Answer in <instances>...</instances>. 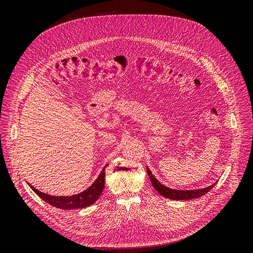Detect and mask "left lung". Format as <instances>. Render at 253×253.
Returning <instances> with one entry per match:
<instances>
[{
    "instance_id": "obj_1",
    "label": "left lung",
    "mask_w": 253,
    "mask_h": 253,
    "mask_svg": "<svg viewBox=\"0 0 253 253\" xmlns=\"http://www.w3.org/2000/svg\"><path fill=\"white\" fill-rule=\"evenodd\" d=\"M147 172L149 175V178L151 179V182L154 189L157 191V192L163 195L167 198H170V200H175V201H185V200H193V198H198L206 193H208L209 191L215 186V183L213 185L204 188V189H198V190H174L170 189L164 185H162L154 176H153L152 172L150 171L149 168H147Z\"/></svg>"
}]
</instances>
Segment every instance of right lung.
Returning <instances> with one entry per match:
<instances>
[{
	"mask_svg": "<svg viewBox=\"0 0 253 253\" xmlns=\"http://www.w3.org/2000/svg\"><path fill=\"white\" fill-rule=\"evenodd\" d=\"M104 177H105V172H104V169H102L101 173L99 174V176L94 181L93 185H91L89 188H87L85 191H83V192L76 195H72V196H52L46 193L40 192L39 190H37L33 186L30 185L29 186L38 196H40L43 201L48 203L49 205L56 207V208H59V209L72 210V209L86 208V207L93 205L98 198L100 197L102 191L104 189Z\"/></svg>",
	"mask_w": 253,
	"mask_h": 253,
	"instance_id": "1",
	"label": "right lung"
}]
</instances>
